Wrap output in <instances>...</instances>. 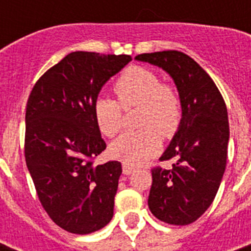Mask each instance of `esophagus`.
Returning <instances> with one entry per match:
<instances>
[{
  "label": "esophagus",
  "instance_id": "1",
  "mask_svg": "<svg viewBox=\"0 0 251 251\" xmlns=\"http://www.w3.org/2000/svg\"><path fill=\"white\" fill-rule=\"evenodd\" d=\"M122 171H124V175H131L135 171V167L127 164V163H124L122 164Z\"/></svg>",
  "mask_w": 251,
  "mask_h": 251
}]
</instances>
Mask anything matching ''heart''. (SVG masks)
<instances>
[{"label": "heart", "mask_w": 251, "mask_h": 251, "mask_svg": "<svg viewBox=\"0 0 251 251\" xmlns=\"http://www.w3.org/2000/svg\"><path fill=\"white\" fill-rule=\"evenodd\" d=\"M118 101L99 99L94 105V117L105 137L120 133L124 109L141 106L138 124L146 129L127 131L110 146V153L130 165L142 164L160 147L156 132L171 137L182 118V100L175 87L163 83L160 76L150 69L131 66L118 76L113 86Z\"/></svg>", "instance_id": "obj_1"}]
</instances>
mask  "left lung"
Masks as SVG:
<instances>
[{"label": "left lung", "mask_w": 251, "mask_h": 251, "mask_svg": "<svg viewBox=\"0 0 251 251\" xmlns=\"http://www.w3.org/2000/svg\"><path fill=\"white\" fill-rule=\"evenodd\" d=\"M135 58L164 69L182 100L178 131L159 159L175 163L169 169H151L149 207L161 222L187 226L214 202L226 172L229 141L226 101L211 76L185 53L163 50Z\"/></svg>", "instance_id": "obj_1"}]
</instances>
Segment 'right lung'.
I'll return each instance as SVG.
<instances>
[{"instance_id":"add662e5","label":"right lung","mask_w":251,"mask_h":251,"mask_svg":"<svg viewBox=\"0 0 251 251\" xmlns=\"http://www.w3.org/2000/svg\"><path fill=\"white\" fill-rule=\"evenodd\" d=\"M131 61L73 52L39 78L25 108V157L37 197L62 229L88 234L113 218L120 161L95 165L106 149L94 117L98 95Z\"/></svg>"}]
</instances>
